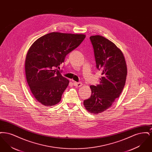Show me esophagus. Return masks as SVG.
Listing matches in <instances>:
<instances>
[{
	"mask_svg": "<svg viewBox=\"0 0 152 152\" xmlns=\"http://www.w3.org/2000/svg\"><path fill=\"white\" fill-rule=\"evenodd\" d=\"M73 85L75 86H76V87H80L81 86H82L83 84L80 82H76V81H75V82H73Z\"/></svg>",
	"mask_w": 152,
	"mask_h": 152,
	"instance_id": "34e87169",
	"label": "esophagus"
}]
</instances>
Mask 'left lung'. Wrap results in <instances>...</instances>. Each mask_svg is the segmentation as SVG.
I'll use <instances>...</instances> for the list:
<instances>
[{
    "label": "left lung",
    "instance_id": "obj_1",
    "mask_svg": "<svg viewBox=\"0 0 152 152\" xmlns=\"http://www.w3.org/2000/svg\"><path fill=\"white\" fill-rule=\"evenodd\" d=\"M89 39L96 68L102 77L99 84L90 86L92 94L84 101V105L88 112L99 114L110 107L119 97L125 84L127 68L122 52L115 44L100 35Z\"/></svg>",
    "mask_w": 152,
    "mask_h": 152
}]
</instances>
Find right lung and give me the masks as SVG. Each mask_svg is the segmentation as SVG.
<instances>
[{"instance_id": "right-lung-1", "label": "right lung", "mask_w": 152, "mask_h": 152, "mask_svg": "<svg viewBox=\"0 0 152 152\" xmlns=\"http://www.w3.org/2000/svg\"><path fill=\"white\" fill-rule=\"evenodd\" d=\"M85 37L83 34L51 32L40 37L31 45L25 61L26 75L32 94L38 102L52 106L61 100L69 81L58 68Z\"/></svg>"}]
</instances>
